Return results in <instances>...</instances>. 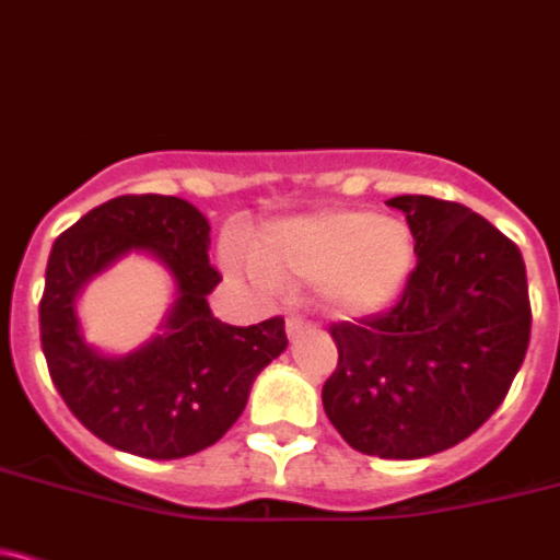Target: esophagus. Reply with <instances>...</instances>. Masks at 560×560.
Instances as JSON below:
<instances>
[{
    "instance_id": "obj_1",
    "label": "esophagus",
    "mask_w": 560,
    "mask_h": 560,
    "mask_svg": "<svg viewBox=\"0 0 560 560\" xmlns=\"http://www.w3.org/2000/svg\"><path fill=\"white\" fill-rule=\"evenodd\" d=\"M311 329H314V325H311L308 319H303V316H300V314L287 316V338H290V340L303 338V335H308Z\"/></svg>"
}]
</instances>
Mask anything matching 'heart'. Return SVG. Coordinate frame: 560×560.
Returning a JSON list of instances; mask_svg holds the SVG:
<instances>
[{
	"instance_id": "heart-1",
	"label": "heart",
	"mask_w": 560,
	"mask_h": 560,
	"mask_svg": "<svg viewBox=\"0 0 560 560\" xmlns=\"http://www.w3.org/2000/svg\"><path fill=\"white\" fill-rule=\"evenodd\" d=\"M228 262L238 265L235 249ZM416 265V238L405 220L364 209H319L284 217L257 233L249 270L265 287L316 284L338 316H370L402 295Z\"/></svg>"
}]
</instances>
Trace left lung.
Instances as JSON below:
<instances>
[{"label": "left lung", "mask_w": 560, "mask_h": 560, "mask_svg": "<svg viewBox=\"0 0 560 560\" xmlns=\"http://www.w3.org/2000/svg\"><path fill=\"white\" fill-rule=\"evenodd\" d=\"M416 270L384 316L332 325L338 368L322 405L340 438L378 458H423L467 440L502 405L532 335L526 265L462 203L397 196Z\"/></svg>", "instance_id": "obj_1"}]
</instances>
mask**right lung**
I'll list each match as a JSON object with an SVG mask.
<instances>
[{
	"instance_id": "right-lung-1",
	"label": "right lung",
	"mask_w": 560,
	"mask_h": 560,
	"mask_svg": "<svg viewBox=\"0 0 560 560\" xmlns=\"http://www.w3.org/2000/svg\"><path fill=\"white\" fill-rule=\"evenodd\" d=\"M209 220L174 196H120L56 238L45 270L39 335L63 402L98 440L133 456L182 458L214 445L244 413L262 368L284 354V319L233 327L209 298ZM128 254L167 268L175 300L162 325L128 355L88 345L77 303L93 278Z\"/></svg>"
}]
</instances>
